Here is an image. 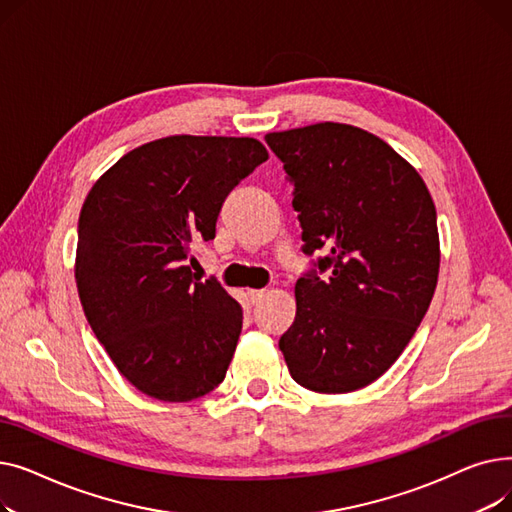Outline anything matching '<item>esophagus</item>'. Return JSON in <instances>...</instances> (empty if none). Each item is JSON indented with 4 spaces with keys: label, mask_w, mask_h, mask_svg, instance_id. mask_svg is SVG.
Returning <instances> with one entry per match:
<instances>
[{
    "label": "esophagus",
    "mask_w": 512,
    "mask_h": 512,
    "mask_svg": "<svg viewBox=\"0 0 512 512\" xmlns=\"http://www.w3.org/2000/svg\"><path fill=\"white\" fill-rule=\"evenodd\" d=\"M247 294H249V299H251V303H257V301H259V299L263 297V294H265V292H263V290H249Z\"/></svg>",
    "instance_id": "obj_1"
}]
</instances>
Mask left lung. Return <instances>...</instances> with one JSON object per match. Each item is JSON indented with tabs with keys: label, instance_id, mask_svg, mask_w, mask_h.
Instances as JSON below:
<instances>
[{
	"label": "left lung",
	"instance_id": "obj_1",
	"mask_svg": "<svg viewBox=\"0 0 512 512\" xmlns=\"http://www.w3.org/2000/svg\"><path fill=\"white\" fill-rule=\"evenodd\" d=\"M265 141L294 184L303 253L330 251L294 286L297 317L280 338L288 371L321 394L365 388L405 351L432 303V195L407 159L351 124L319 122Z\"/></svg>",
	"mask_w": 512,
	"mask_h": 512
}]
</instances>
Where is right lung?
I'll use <instances>...</instances> for the list:
<instances>
[{
	"label": "right lung",
	"instance_id": "right-lung-1",
	"mask_svg": "<svg viewBox=\"0 0 512 512\" xmlns=\"http://www.w3.org/2000/svg\"><path fill=\"white\" fill-rule=\"evenodd\" d=\"M270 157L249 137H176L132 149L89 191L74 278L97 340L143 394L188 402L218 388L242 309L195 280L193 245L215 238L232 188Z\"/></svg>",
	"mask_w": 512,
	"mask_h": 512
}]
</instances>
